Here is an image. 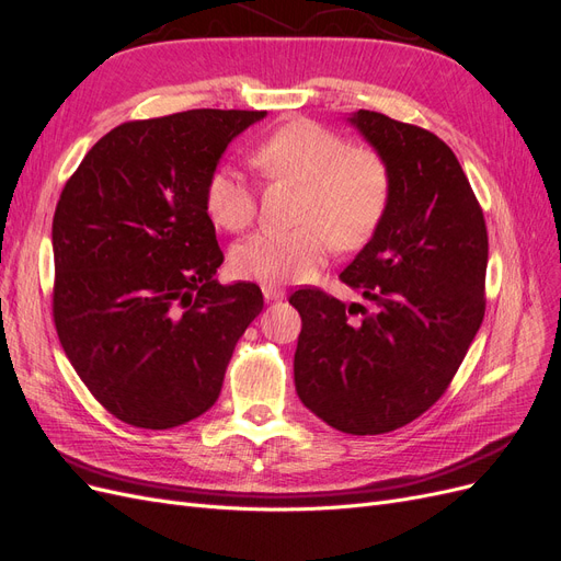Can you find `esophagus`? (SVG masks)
<instances>
[{
  "instance_id": "obj_1",
  "label": "esophagus",
  "mask_w": 561,
  "mask_h": 561,
  "mask_svg": "<svg viewBox=\"0 0 561 561\" xmlns=\"http://www.w3.org/2000/svg\"><path fill=\"white\" fill-rule=\"evenodd\" d=\"M262 293H264V299L266 301H276V299H283L285 297V290L280 285H274V283H264L262 285Z\"/></svg>"
}]
</instances>
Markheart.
I'll use <instances>...</instances> for the list:
<instances>
[{
	"mask_svg": "<svg viewBox=\"0 0 561 561\" xmlns=\"http://www.w3.org/2000/svg\"><path fill=\"white\" fill-rule=\"evenodd\" d=\"M254 163L268 178L301 184L299 227L260 231L231 250L236 276L264 283L307 280L325 264L332 243L365 245L390 203V168L379 151L351 147L342 135L309 118L274 130L254 149ZM206 210L217 227L243 231L257 215V194L248 178L219 165L206 184Z\"/></svg>",
	"mask_w": 561,
	"mask_h": 561,
	"instance_id": "1",
	"label": "heart"
}]
</instances>
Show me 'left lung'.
Masks as SVG:
<instances>
[{"label": "left lung", "mask_w": 561, "mask_h": 561, "mask_svg": "<svg viewBox=\"0 0 561 561\" xmlns=\"http://www.w3.org/2000/svg\"><path fill=\"white\" fill-rule=\"evenodd\" d=\"M348 122L393 180L379 229L339 276L369 309L318 287L290 295L301 316L295 386L328 426L381 435L433 407L463 363L484 318L489 239L463 168L437 135L369 110Z\"/></svg>", "instance_id": "left-lung-1"}]
</instances>
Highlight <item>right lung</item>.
Returning a JSON list of instances; mask_svg holds the SVG:
<instances>
[{"mask_svg":"<svg viewBox=\"0 0 561 561\" xmlns=\"http://www.w3.org/2000/svg\"><path fill=\"white\" fill-rule=\"evenodd\" d=\"M266 112L190 110L100 138L54 215V320L110 414L165 431L208 412L231 353L264 307L254 283L219 285L225 254L206 184Z\"/></svg>","mask_w":561,"mask_h":561,"instance_id":"right-lung-1","label":"right lung"}]
</instances>
